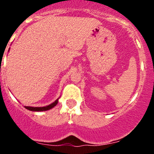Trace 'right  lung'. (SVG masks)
<instances>
[{
	"mask_svg": "<svg viewBox=\"0 0 154 154\" xmlns=\"http://www.w3.org/2000/svg\"><path fill=\"white\" fill-rule=\"evenodd\" d=\"M58 99L57 100H55L54 103H52L51 104L48 105L47 106H43V107H32V106H24L27 109L31 110V111H34V112H40V111H46V110H49L51 109H52L53 107L55 106L57 104H58Z\"/></svg>",
	"mask_w": 154,
	"mask_h": 154,
	"instance_id": "obj_1",
	"label": "right lung"
}]
</instances>
